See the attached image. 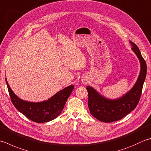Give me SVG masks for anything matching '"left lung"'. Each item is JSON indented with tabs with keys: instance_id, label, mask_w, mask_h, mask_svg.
<instances>
[{
	"instance_id": "1",
	"label": "left lung",
	"mask_w": 151,
	"mask_h": 151,
	"mask_svg": "<svg viewBox=\"0 0 151 151\" xmlns=\"http://www.w3.org/2000/svg\"><path fill=\"white\" fill-rule=\"evenodd\" d=\"M132 50L141 64V71L137 82L130 91L117 99L103 97L90 86L86 87L88 93V107L91 114L101 122H113L119 120L134 111L139 101L143 83L147 75V64L137 46L132 41Z\"/></svg>"
}]
</instances>
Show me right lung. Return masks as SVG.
Returning <instances> with one entry per match:
<instances>
[{
    "instance_id": "add662e5",
    "label": "right lung",
    "mask_w": 151,
    "mask_h": 151,
    "mask_svg": "<svg viewBox=\"0 0 151 151\" xmlns=\"http://www.w3.org/2000/svg\"><path fill=\"white\" fill-rule=\"evenodd\" d=\"M11 101L14 107L23 115L37 123L51 121L57 118L63 111L64 106L74 89V86L66 87L46 101L32 103L19 98L11 90L6 78Z\"/></svg>"
}]
</instances>
